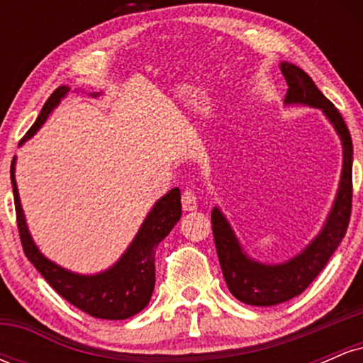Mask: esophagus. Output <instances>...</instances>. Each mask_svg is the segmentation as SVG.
Wrapping results in <instances>:
<instances>
[{
    "label": "esophagus",
    "mask_w": 363,
    "mask_h": 363,
    "mask_svg": "<svg viewBox=\"0 0 363 363\" xmlns=\"http://www.w3.org/2000/svg\"><path fill=\"white\" fill-rule=\"evenodd\" d=\"M182 210L184 211H194L198 210V196L193 189H186L184 193H182Z\"/></svg>",
    "instance_id": "obj_1"
}]
</instances>
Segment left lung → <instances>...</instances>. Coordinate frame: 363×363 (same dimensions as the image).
<instances>
[{
    "mask_svg": "<svg viewBox=\"0 0 363 363\" xmlns=\"http://www.w3.org/2000/svg\"><path fill=\"white\" fill-rule=\"evenodd\" d=\"M280 69L285 77L286 106H309L323 111L333 124L343 145V169L335 203L329 211L326 223L301 254L280 264H264L251 259L244 252L230 223L220 208L211 211L215 247L228 290L237 301L247 306L269 307L283 303L301 295L314 278L323 272L329 257L336 251L347 234L350 215H352V136L341 118L340 111L323 95L312 78L298 66L283 61Z\"/></svg>",
    "mask_w": 363,
    "mask_h": 363,
    "instance_id": "8db88e82",
    "label": "left lung"
}]
</instances>
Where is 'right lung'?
Returning <instances> with one entry per match:
<instances>
[{
  "label": "right lung",
  "mask_w": 363,
  "mask_h": 363,
  "mask_svg": "<svg viewBox=\"0 0 363 363\" xmlns=\"http://www.w3.org/2000/svg\"><path fill=\"white\" fill-rule=\"evenodd\" d=\"M69 86H57L51 97L44 104L39 118L32 128L28 129L23 141L35 135L40 126L49 118V114L57 107L61 99L68 95ZM97 97L99 94H90ZM15 160H11V186H13L16 225H18L20 240H22L23 252L28 261L35 266L37 272L48 280L65 301L72 306L86 312L91 318L121 320L138 314L148 306L152 298V291L155 289V249L157 245L169 235L174 225L181 218V191L179 187L170 189L153 205L150 213L141 223L138 234L129 244L126 252L119 257L114 266L97 274H78L61 268L39 251V247L32 240L30 232L25 222V215L20 205L18 187L15 181Z\"/></svg>",
  "instance_id": "obj_1"
}]
</instances>
